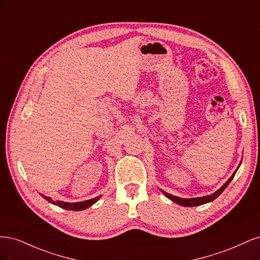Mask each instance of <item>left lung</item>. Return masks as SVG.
<instances>
[{
  "label": "left lung",
  "mask_w": 260,
  "mask_h": 260,
  "mask_svg": "<svg viewBox=\"0 0 260 260\" xmlns=\"http://www.w3.org/2000/svg\"><path fill=\"white\" fill-rule=\"evenodd\" d=\"M239 167H240V166H239ZM239 167L237 168V170H235V171L233 172V175L230 177V179L228 180L226 182H225L221 187H220L218 191H216L215 193H212V194H210V195L203 196V198L181 199V198H178V196H174V195L168 194V193L164 192V191H162V193H164L165 195H166L169 200H171L172 202H175V203L179 204V205H181V206H185V207H194V206H200V205H203V204H206V203H209V202H212L214 200H216V199L218 198V196L224 191V188H225L228 185H229V183L231 182V180L234 178V176H235V172L238 171Z\"/></svg>",
  "instance_id": "8db88e82"
}]
</instances>
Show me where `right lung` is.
<instances>
[{
	"label": "right lung",
	"instance_id": "obj_1",
	"mask_svg": "<svg viewBox=\"0 0 260 260\" xmlns=\"http://www.w3.org/2000/svg\"><path fill=\"white\" fill-rule=\"evenodd\" d=\"M42 196H43V198H44L46 201L52 203V204H54V205L59 206L60 208H64V209H67V210H77V211L89 208L90 206L93 205L94 203H96V202L99 201V199L101 198V196H98V198H94V199H91V200H88V201H83V202L67 203V202H62V201H56V202H54V201H52L51 198H48V196H44V195H42Z\"/></svg>",
	"mask_w": 260,
	"mask_h": 260
}]
</instances>
